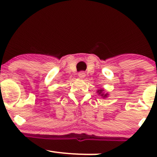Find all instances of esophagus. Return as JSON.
Wrapping results in <instances>:
<instances>
[{
	"label": "esophagus",
	"instance_id": "obj_1",
	"mask_svg": "<svg viewBox=\"0 0 157 157\" xmlns=\"http://www.w3.org/2000/svg\"><path fill=\"white\" fill-rule=\"evenodd\" d=\"M78 76H79V77H80V78L82 79L85 76H86V73L83 72V71H80V72L78 74Z\"/></svg>",
	"mask_w": 157,
	"mask_h": 157
}]
</instances>
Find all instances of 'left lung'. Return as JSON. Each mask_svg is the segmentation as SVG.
Returning a JSON list of instances; mask_svg holds the SVG:
<instances>
[{
	"label": "left lung",
	"instance_id": "obj_1",
	"mask_svg": "<svg viewBox=\"0 0 157 157\" xmlns=\"http://www.w3.org/2000/svg\"><path fill=\"white\" fill-rule=\"evenodd\" d=\"M102 91H103V90L100 89V90H98V91H97V92L99 93V94L101 95L102 97H107V94H104L102 93Z\"/></svg>",
	"mask_w": 157,
	"mask_h": 157
}]
</instances>
